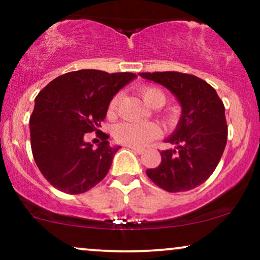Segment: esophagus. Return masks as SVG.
<instances>
[{"label": "esophagus", "instance_id": "esophagus-1", "mask_svg": "<svg viewBox=\"0 0 260 260\" xmlns=\"http://www.w3.org/2000/svg\"><path fill=\"white\" fill-rule=\"evenodd\" d=\"M128 148H131V149H132V150H133V151H136V153H137V154H143V153H144V149H143V148L131 147V145H128Z\"/></svg>", "mask_w": 260, "mask_h": 260}]
</instances>
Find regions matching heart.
Instances as JSON below:
<instances>
[{
	"mask_svg": "<svg viewBox=\"0 0 260 260\" xmlns=\"http://www.w3.org/2000/svg\"><path fill=\"white\" fill-rule=\"evenodd\" d=\"M140 95L148 106L161 107L166 103V94L157 86H144L140 89ZM118 103H120V95H115L109 104V116H113L117 111ZM168 118V116H165ZM113 138L117 143L131 147H143L160 136V128L155 123H123L117 124L113 128Z\"/></svg>",
	"mask_w": 260,
	"mask_h": 260,
	"instance_id": "b5f03b06",
	"label": "heart"
}]
</instances>
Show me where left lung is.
<instances>
[{
  "instance_id": "1",
  "label": "left lung",
  "mask_w": 260,
  "mask_h": 260,
  "mask_svg": "<svg viewBox=\"0 0 260 260\" xmlns=\"http://www.w3.org/2000/svg\"><path fill=\"white\" fill-rule=\"evenodd\" d=\"M139 76L166 86L182 106L180 123L166 139L177 148L160 151V165L147 170L148 177L170 193L201 186L216 169L228 142L221 99L213 86L193 74L145 72Z\"/></svg>"
}]
</instances>
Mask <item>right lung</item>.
<instances>
[{"label": "right lung", "instance_id": "right-lung-1", "mask_svg": "<svg viewBox=\"0 0 260 260\" xmlns=\"http://www.w3.org/2000/svg\"><path fill=\"white\" fill-rule=\"evenodd\" d=\"M134 78L129 72L80 70L62 74L39 92L29 121L30 145L51 186L80 194L105 178L120 147H110L101 122L116 92ZM91 132L102 139L96 149L84 142V134Z\"/></svg>", "mask_w": 260, "mask_h": 260}]
</instances>
